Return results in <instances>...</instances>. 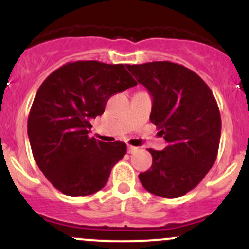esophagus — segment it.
I'll list each match as a JSON object with an SVG mask.
<instances>
[{"instance_id":"1","label":"esophagus","mask_w":249,"mask_h":249,"mask_svg":"<svg viewBox=\"0 0 249 249\" xmlns=\"http://www.w3.org/2000/svg\"><path fill=\"white\" fill-rule=\"evenodd\" d=\"M137 149H139L137 147L131 146V144H127V152H129V153H134V152H136Z\"/></svg>"}]
</instances>
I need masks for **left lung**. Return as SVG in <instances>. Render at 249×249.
Segmentation results:
<instances>
[{
  "label": "left lung",
  "instance_id": "8db88e82",
  "mask_svg": "<svg viewBox=\"0 0 249 249\" xmlns=\"http://www.w3.org/2000/svg\"><path fill=\"white\" fill-rule=\"evenodd\" d=\"M126 68L151 93V122L168 146L149 148L152 166L139 175L142 186L164 198H178L195 189L218 156L221 118L206 83L181 64L151 62Z\"/></svg>",
  "mask_w": 249,
  "mask_h": 249
}]
</instances>
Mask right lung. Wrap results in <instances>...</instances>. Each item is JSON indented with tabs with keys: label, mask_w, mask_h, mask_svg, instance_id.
Wrapping results in <instances>:
<instances>
[{
	"label": "right lung",
	"mask_w": 249,
	"mask_h": 249,
	"mask_svg": "<svg viewBox=\"0 0 249 249\" xmlns=\"http://www.w3.org/2000/svg\"><path fill=\"white\" fill-rule=\"evenodd\" d=\"M136 84L125 66L97 60L64 64L41 84L29 113L28 136L36 164L58 191L78 197L105 187L126 144L89 137L90 120L103 114L114 93Z\"/></svg>",
	"instance_id": "add662e5"
}]
</instances>
